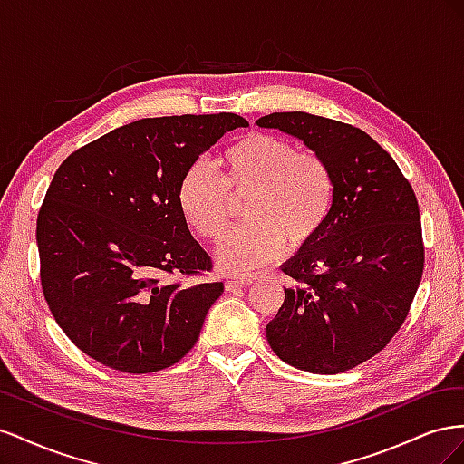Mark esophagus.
<instances>
[{
    "mask_svg": "<svg viewBox=\"0 0 464 464\" xmlns=\"http://www.w3.org/2000/svg\"><path fill=\"white\" fill-rule=\"evenodd\" d=\"M251 285V278H228L224 280V288L227 290H237V288H246Z\"/></svg>",
    "mask_w": 464,
    "mask_h": 464,
    "instance_id": "34e87169",
    "label": "esophagus"
}]
</instances>
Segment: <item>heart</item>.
<instances>
[{
    "instance_id": "1",
    "label": "heart",
    "mask_w": 464,
    "mask_h": 464,
    "mask_svg": "<svg viewBox=\"0 0 464 464\" xmlns=\"http://www.w3.org/2000/svg\"><path fill=\"white\" fill-rule=\"evenodd\" d=\"M222 176L193 160L178 181V207L205 242L218 244L243 201L247 220L218 249L224 273H247L319 240L336 201V178L317 150H298L288 137L251 131L222 152Z\"/></svg>"
}]
</instances>
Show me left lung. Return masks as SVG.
Instances as JSON below:
<instances>
[{"mask_svg":"<svg viewBox=\"0 0 464 464\" xmlns=\"http://www.w3.org/2000/svg\"><path fill=\"white\" fill-rule=\"evenodd\" d=\"M257 125L300 137L336 178L327 228L283 266L292 285L266 341L298 370H353L397 334L422 280L414 189L391 154L354 125L307 111H275Z\"/></svg>","mask_w":464,"mask_h":464,"instance_id":"1","label":"left lung"}]
</instances>
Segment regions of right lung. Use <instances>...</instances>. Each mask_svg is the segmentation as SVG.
<instances>
[{
    "mask_svg": "<svg viewBox=\"0 0 464 464\" xmlns=\"http://www.w3.org/2000/svg\"><path fill=\"white\" fill-rule=\"evenodd\" d=\"M237 114L145 118L77 149L38 210L40 286L79 350L123 373L174 366L222 283L178 207V181ZM194 283L191 284L190 280Z\"/></svg>",
    "mask_w": 464,
    "mask_h": 464,
    "instance_id": "right-lung-1",
    "label": "right lung"
}]
</instances>
